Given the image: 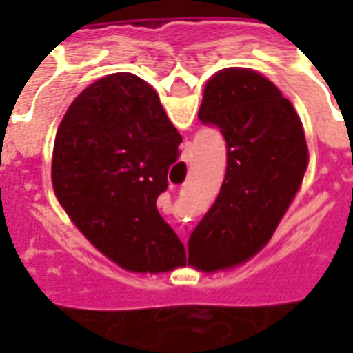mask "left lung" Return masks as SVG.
<instances>
[{"mask_svg":"<svg viewBox=\"0 0 353 353\" xmlns=\"http://www.w3.org/2000/svg\"><path fill=\"white\" fill-rule=\"evenodd\" d=\"M199 119L227 141V172L189 236L185 261L214 272L268 242L303 181L308 147L291 101L252 70H223L208 81Z\"/></svg>","mask_w":353,"mask_h":353,"instance_id":"obj_1","label":"left lung"}]
</instances>
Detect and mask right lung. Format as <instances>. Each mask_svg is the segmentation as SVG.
Wrapping results in <instances>:
<instances>
[{"instance_id":"obj_1","label":"right lung","mask_w":353,"mask_h":353,"mask_svg":"<svg viewBox=\"0 0 353 353\" xmlns=\"http://www.w3.org/2000/svg\"><path fill=\"white\" fill-rule=\"evenodd\" d=\"M181 134L151 85L132 73L96 81L58 126L52 187L79 230L132 272H166L185 248L157 210Z\"/></svg>"}]
</instances>
